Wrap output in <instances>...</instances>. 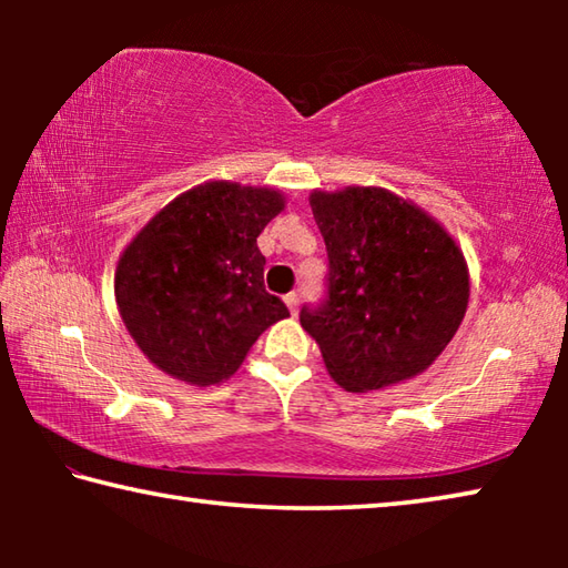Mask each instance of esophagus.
I'll list each match as a JSON object with an SVG mask.
<instances>
[{"instance_id": "1", "label": "esophagus", "mask_w": 568, "mask_h": 568, "mask_svg": "<svg viewBox=\"0 0 568 568\" xmlns=\"http://www.w3.org/2000/svg\"><path fill=\"white\" fill-rule=\"evenodd\" d=\"M283 301H285V305H287V311H291L293 315L297 313V303H301V297H297V293H287L285 297H283Z\"/></svg>"}]
</instances>
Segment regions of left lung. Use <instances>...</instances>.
Returning a JSON list of instances; mask_svg holds the SVG:
<instances>
[{
  "label": "left lung",
  "mask_w": 568,
  "mask_h": 568,
  "mask_svg": "<svg viewBox=\"0 0 568 568\" xmlns=\"http://www.w3.org/2000/svg\"><path fill=\"white\" fill-rule=\"evenodd\" d=\"M328 250V301L301 325L325 368L351 393L420 376L464 321L470 277L464 250L434 215L386 187L313 190Z\"/></svg>",
  "instance_id": "1"
}]
</instances>
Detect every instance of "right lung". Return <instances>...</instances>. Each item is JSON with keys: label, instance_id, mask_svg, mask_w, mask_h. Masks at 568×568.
<instances>
[{"label": "right lung", "instance_id": "1", "mask_svg": "<svg viewBox=\"0 0 568 568\" xmlns=\"http://www.w3.org/2000/svg\"><path fill=\"white\" fill-rule=\"evenodd\" d=\"M283 210L277 187L207 180L130 240L114 271V301L155 368L187 386H217L263 331L291 315L265 291L257 247V235Z\"/></svg>", "mask_w": 568, "mask_h": 568}]
</instances>
